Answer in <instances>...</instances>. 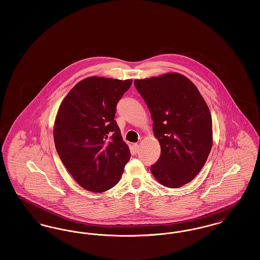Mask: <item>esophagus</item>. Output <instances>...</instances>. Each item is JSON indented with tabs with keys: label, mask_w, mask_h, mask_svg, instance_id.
Segmentation results:
<instances>
[{
	"label": "esophagus",
	"mask_w": 260,
	"mask_h": 260,
	"mask_svg": "<svg viewBox=\"0 0 260 260\" xmlns=\"http://www.w3.org/2000/svg\"><path fill=\"white\" fill-rule=\"evenodd\" d=\"M133 146H134V150H135V152L137 153V152L139 151V144H138V143H135Z\"/></svg>",
	"instance_id": "esophagus-1"
}]
</instances>
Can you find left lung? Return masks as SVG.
Segmentation results:
<instances>
[{
  "mask_svg": "<svg viewBox=\"0 0 260 260\" xmlns=\"http://www.w3.org/2000/svg\"><path fill=\"white\" fill-rule=\"evenodd\" d=\"M148 106L161 156L151 173L161 185L179 188L192 181L212 147L210 109L184 75L167 73L135 81Z\"/></svg>",
  "mask_w": 260,
  "mask_h": 260,
  "instance_id": "8db88e82",
  "label": "left lung"
}]
</instances>
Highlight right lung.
<instances>
[{
	"instance_id": "1",
	"label": "right lung",
	"mask_w": 260,
	"mask_h": 260,
	"mask_svg": "<svg viewBox=\"0 0 260 260\" xmlns=\"http://www.w3.org/2000/svg\"><path fill=\"white\" fill-rule=\"evenodd\" d=\"M133 80L88 77L68 92L55 117L54 145L77 183L94 193L116 185L131 159L115 113Z\"/></svg>"
}]
</instances>
